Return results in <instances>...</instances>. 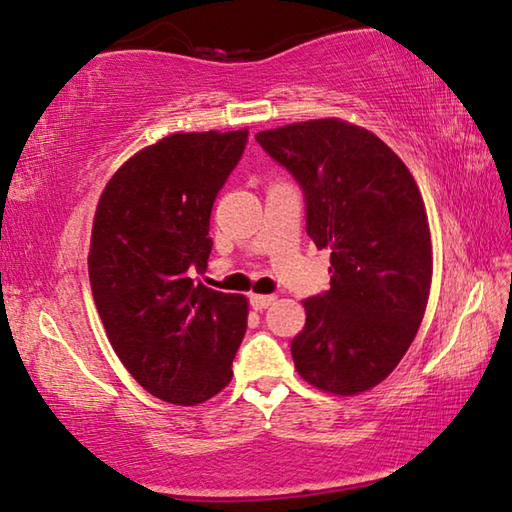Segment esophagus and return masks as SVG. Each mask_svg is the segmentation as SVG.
<instances>
[{"label": "esophagus", "mask_w": 512, "mask_h": 512, "mask_svg": "<svg viewBox=\"0 0 512 512\" xmlns=\"http://www.w3.org/2000/svg\"><path fill=\"white\" fill-rule=\"evenodd\" d=\"M273 302H275V295H257V293L250 295V306H253L255 311H264Z\"/></svg>", "instance_id": "34e87169"}]
</instances>
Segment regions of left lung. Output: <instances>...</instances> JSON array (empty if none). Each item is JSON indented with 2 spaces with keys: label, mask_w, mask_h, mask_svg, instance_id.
<instances>
[{
  "label": "left lung",
  "mask_w": 512,
  "mask_h": 512,
  "mask_svg": "<svg viewBox=\"0 0 512 512\" xmlns=\"http://www.w3.org/2000/svg\"><path fill=\"white\" fill-rule=\"evenodd\" d=\"M257 143L300 181L306 232L331 250V288L304 300L291 342L297 374L356 396L410 349L432 286V237L421 190L392 147L342 118L266 129Z\"/></svg>",
  "instance_id": "8db88e82"
}]
</instances>
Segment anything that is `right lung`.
<instances>
[{
	"mask_svg": "<svg viewBox=\"0 0 512 512\" xmlns=\"http://www.w3.org/2000/svg\"><path fill=\"white\" fill-rule=\"evenodd\" d=\"M248 129L176 132L127 159L102 190L89 282L107 338L134 380L174 405H199L232 380L246 295L194 284L212 250L210 212Z\"/></svg>",
	"mask_w": 512,
	"mask_h": 512,
	"instance_id": "add662e5",
	"label": "right lung"
}]
</instances>
